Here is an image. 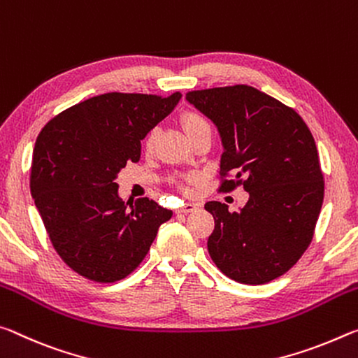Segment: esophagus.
I'll list each match as a JSON object with an SVG mask.
<instances>
[{
    "instance_id": "1",
    "label": "esophagus",
    "mask_w": 358,
    "mask_h": 358,
    "mask_svg": "<svg viewBox=\"0 0 358 358\" xmlns=\"http://www.w3.org/2000/svg\"><path fill=\"white\" fill-rule=\"evenodd\" d=\"M195 209H196V204L185 203L178 210H176V213H178V214H189V213H193V210H195Z\"/></svg>"
}]
</instances>
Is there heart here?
<instances>
[{"mask_svg":"<svg viewBox=\"0 0 358 358\" xmlns=\"http://www.w3.org/2000/svg\"><path fill=\"white\" fill-rule=\"evenodd\" d=\"M180 125H182L184 131L189 138L195 136L196 133H200L203 130H210V125L206 117L200 113H196V110H187V113L180 115ZM155 138H157L155 130H152L145 134L144 143H143L145 152H152V149H154Z\"/></svg>","mask_w":358,"mask_h":358,"instance_id":"obj_1","label":"heart"}]
</instances>
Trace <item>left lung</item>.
<instances>
[{"label": "left lung", "mask_w": 358, "mask_h": 358, "mask_svg": "<svg viewBox=\"0 0 358 358\" xmlns=\"http://www.w3.org/2000/svg\"><path fill=\"white\" fill-rule=\"evenodd\" d=\"M187 101L220 133V190L243 185L249 201L236 213L209 201L214 217L208 250L222 273L260 285L282 276L313 241L324 174L308 125L295 109L250 85L193 90ZM230 172L234 180H227Z\"/></svg>", "instance_id": "1"}]
</instances>
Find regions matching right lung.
I'll return each instance as SVG.
<instances>
[{"label":"right lung","mask_w":358,"mask_h":358,"mask_svg":"<svg viewBox=\"0 0 358 358\" xmlns=\"http://www.w3.org/2000/svg\"><path fill=\"white\" fill-rule=\"evenodd\" d=\"M144 93H104L55 115L33 150L30 189L60 259L95 282L127 278L148 255L173 210L149 198L128 209L115 178L141 157L145 138L179 103Z\"/></svg>","instance_id":"add662e5"}]
</instances>
